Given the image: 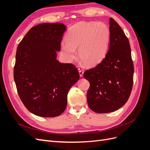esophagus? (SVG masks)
<instances>
[{
  "label": "esophagus",
  "mask_w": 150,
  "mask_h": 150,
  "mask_svg": "<svg viewBox=\"0 0 150 150\" xmlns=\"http://www.w3.org/2000/svg\"><path fill=\"white\" fill-rule=\"evenodd\" d=\"M78 70H79L80 77H83V73H84V70L81 67H79L78 68Z\"/></svg>",
  "instance_id": "esophagus-1"
}]
</instances>
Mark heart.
Here are the masks:
<instances>
[{"instance_id": "b5f03b06", "label": "heart", "mask_w": 150, "mask_h": 150, "mask_svg": "<svg viewBox=\"0 0 150 150\" xmlns=\"http://www.w3.org/2000/svg\"><path fill=\"white\" fill-rule=\"evenodd\" d=\"M110 30L101 22H79L72 25L61 43L62 52L67 60L76 58L79 48L81 61L88 67L100 62L105 57L110 45Z\"/></svg>"}]
</instances>
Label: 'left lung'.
Instances as JSON below:
<instances>
[{"label":"left lung","instance_id":"left-lung-1","mask_svg":"<svg viewBox=\"0 0 150 150\" xmlns=\"http://www.w3.org/2000/svg\"><path fill=\"white\" fill-rule=\"evenodd\" d=\"M110 47L103 61L84 72L89 81L87 101L98 113L113 112L128 100L133 84L134 66L128 38L120 25L110 19Z\"/></svg>","mask_w":150,"mask_h":150}]
</instances>
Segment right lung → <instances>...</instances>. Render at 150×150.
I'll return each instance as SVG.
<instances>
[{"label": "right lung", "mask_w": 150, "mask_h": 150, "mask_svg": "<svg viewBox=\"0 0 150 150\" xmlns=\"http://www.w3.org/2000/svg\"><path fill=\"white\" fill-rule=\"evenodd\" d=\"M66 29L57 22L38 24L17 46L13 68L17 93L25 108L40 117L61 115L68 91L79 79L74 65L56 59Z\"/></svg>", "instance_id": "1"}]
</instances>
